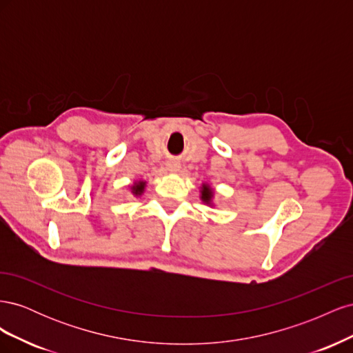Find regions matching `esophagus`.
Here are the masks:
<instances>
[{
  "label": "esophagus",
  "instance_id": "obj_1",
  "mask_svg": "<svg viewBox=\"0 0 353 353\" xmlns=\"http://www.w3.org/2000/svg\"><path fill=\"white\" fill-rule=\"evenodd\" d=\"M166 166H168V169L170 170V172H178V170H179V163L176 162L175 159H170V160H168Z\"/></svg>",
  "mask_w": 353,
  "mask_h": 353
}]
</instances>
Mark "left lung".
Here are the masks:
<instances>
[{
    "label": "left lung",
    "instance_id": "obj_1",
    "mask_svg": "<svg viewBox=\"0 0 353 353\" xmlns=\"http://www.w3.org/2000/svg\"><path fill=\"white\" fill-rule=\"evenodd\" d=\"M201 199L203 201H210L212 199V190L208 187V185H203V190H201Z\"/></svg>",
    "mask_w": 353,
    "mask_h": 353
}]
</instances>
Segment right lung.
I'll list each match as a JSON object with an SVG mask.
<instances>
[{
    "mask_svg": "<svg viewBox=\"0 0 353 353\" xmlns=\"http://www.w3.org/2000/svg\"><path fill=\"white\" fill-rule=\"evenodd\" d=\"M143 190H144V183H138V184H135V185L132 187L134 194H140V193H143Z\"/></svg>",
    "mask_w": 353,
    "mask_h": 353,
    "instance_id": "add662e5",
    "label": "right lung"
}]
</instances>
